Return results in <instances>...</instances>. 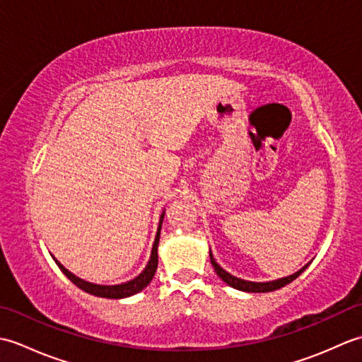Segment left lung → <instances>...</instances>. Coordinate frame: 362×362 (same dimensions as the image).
Segmentation results:
<instances>
[{"mask_svg":"<svg viewBox=\"0 0 362 362\" xmlns=\"http://www.w3.org/2000/svg\"><path fill=\"white\" fill-rule=\"evenodd\" d=\"M210 261L211 264L214 267V272H216L219 275V279L227 283L228 286H232L238 291H244V292H271V291H276L280 289L283 286H286V284H289L291 281H294L297 276L302 274L306 267H308L311 264V261L308 264H305L302 269H298V271L296 274L292 275H288V276H283V279H279V280H272V281H249V280H243V279H238V276L228 274L226 269H222L218 263L216 259H214L213 253L210 250Z\"/></svg>","mask_w":362,"mask_h":362,"instance_id":"left-lung-1","label":"left lung"}]
</instances>
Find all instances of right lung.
I'll return each mask as SVG.
<instances>
[{
    "label": "right lung",
    "instance_id": "1",
    "mask_svg": "<svg viewBox=\"0 0 362 362\" xmlns=\"http://www.w3.org/2000/svg\"><path fill=\"white\" fill-rule=\"evenodd\" d=\"M163 218H165V210L161 211V214H160L156 240H153V244H152V252H151L148 264H146V267L143 269L141 274H138L135 279L129 280V281L119 283V284H96V283H91V281L83 280V279H79L78 275H74L73 272L68 271V269L62 263H60V261L54 258V255H51V257H52L54 261H56V264L60 267V271H62L68 276V279H70L76 284V286L81 288L82 291L88 292V294H91V296L104 297V298H126V297H130V296H135L140 291H143L146 286H148V284L152 281L153 275H156L157 266H158L157 249H158L160 230H161V224H163Z\"/></svg>",
    "mask_w": 362,
    "mask_h": 362
}]
</instances>
